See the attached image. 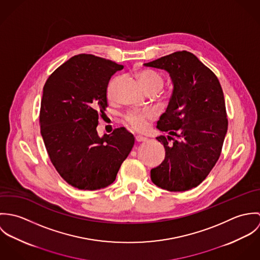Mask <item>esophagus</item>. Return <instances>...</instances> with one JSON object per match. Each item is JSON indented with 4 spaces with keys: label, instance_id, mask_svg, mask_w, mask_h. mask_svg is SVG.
Listing matches in <instances>:
<instances>
[{
    "label": "esophagus",
    "instance_id": "34e87169",
    "mask_svg": "<svg viewBox=\"0 0 260 260\" xmlns=\"http://www.w3.org/2000/svg\"><path fill=\"white\" fill-rule=\"evenodd\" d=\"M135 140H136L137 142H144V141L147 140V138H146V137H143V136H141V135H138V136L135 137Z\"/></svg>",
    "mask_w": 260,
    "mask_h": 260
}]
</instances>
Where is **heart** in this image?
Listing matches in <instances>:
<instances>
[{"label": "heart", "instance_id": "heart-1", "mask_svg": "<svg viewBox=\"0 0 260 260\" xmlns=\"http://www.w3.org/2000/svg\"><path fill=\"white\" fill-rule=\"evenodd\" d=\"M136 75L140 82L141 87L146 93L154 92L157 94L163 88V77L154 70L141 69L136 73ZM152 118L153 115L150 112H130L125 116V119L129 126L136 131L144 130L147 126V122Z\"/></svg>", "mask_w": 260, "mask_h": 260}]
</instances>
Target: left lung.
<instances>
[{
  "label": "left lung",
  "mask_w": 260,
  "mask_h": 260,
  "mask_svg": "<svg viewBox=\"0 0 260 260\" xmlns=\"http://www.w3.org/2000/svg\"><path fill=\"white\" fill-rule=\"evenodd\" d=\"M167 71L173 92L157 128L165 158L151 169V180L168 191L199 185L219 159L227 132L222 88L215 74L190 52L179 51L145 63ZM176 137V139L174 137Z\"/></svg>",
  "instance_id": "obj_1"
}]
</instances>
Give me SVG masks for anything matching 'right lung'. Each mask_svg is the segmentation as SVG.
<instances>
[{"mask_svg": "<svg viewBox=\"0 0 260 260\" xmlns=\"http://www.w3.org/2000/svg\"><path fill=\"white\" fill-rule=\"evenodd\" d=\"M122 65L90 54L72 57L45 83L40 110L41 135L61 177L81 190L112 184L134 146L124 127L99 137L97 125L107 104V87Z\"/></svg>", "mask_w": 260, "mask_h": 260, "instance_id": "right-lung-1", "label": "right lung"}]
</instances>
